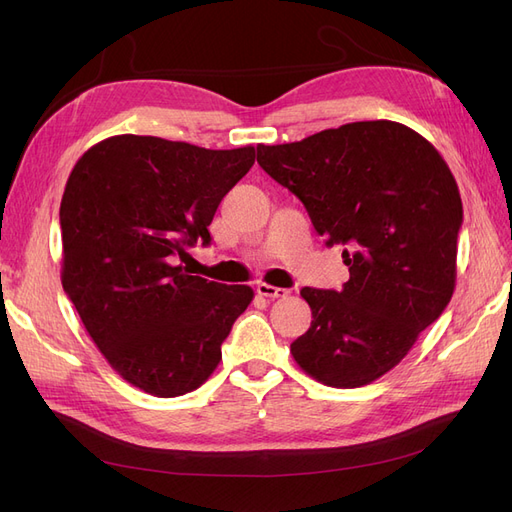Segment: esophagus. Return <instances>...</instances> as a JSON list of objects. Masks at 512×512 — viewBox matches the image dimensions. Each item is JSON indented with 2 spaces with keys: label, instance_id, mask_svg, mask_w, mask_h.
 <instances>
[{
  "label": "esophagus",
  "instance_id": "esophagus-1",
  "mask_svg": "<svg viewBox=\"0 0 512 512\" xmlns=\"http://www.w3.org/2000/svg\"><path fill=\"white\" fill-rule=\"evenodd\" d=\"M256 292L260 294V297H267V299H284V297H288L290 290L277 288V286H271V284H258Z\"/></svg>",
  "mask_w": 512,
  "mask_h": 512
}]
</instances>
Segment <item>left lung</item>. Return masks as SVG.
<instances>
[{"mask_svg":"<svg viewBox=\"0 0 512 512\" xmlns=\"http://www.w3.org/2000/svg\"><path fill=\"white\" fill-rule=\"evenodd\" d=\"M256 160L327 245L346 247L342 290H301L312 327L290 344L292 359L335 389L378 380L453 297L463 207L451 168L427 138L386 119L258 145Z\"/></svg>","mask_w":512,"mask_h":512,"instance_id":"1","label":"left lung"}]
</instances>
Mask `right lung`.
I'll return each mask as SVG.
<instances>
[{
	"label": "right lung",
	"mask_w": 512,
	"mask_h": 512,
	"mask_svg": "<svg viewBox=\"0 0 512 512\" xmlns=\"http://www.w3.org/2000/svg\"><path fill=\"white\" fill-rule=\"evenodd\" d=\"M256 160L252 145L205 149L119 134L89 147L59 207L61 284L117 374L153 397L198 389L254 299L250 286L188 275L179 258L211 241L222 198Z\"/></svg>",
	"instance_id": "obj_1"
}]
</instances>
